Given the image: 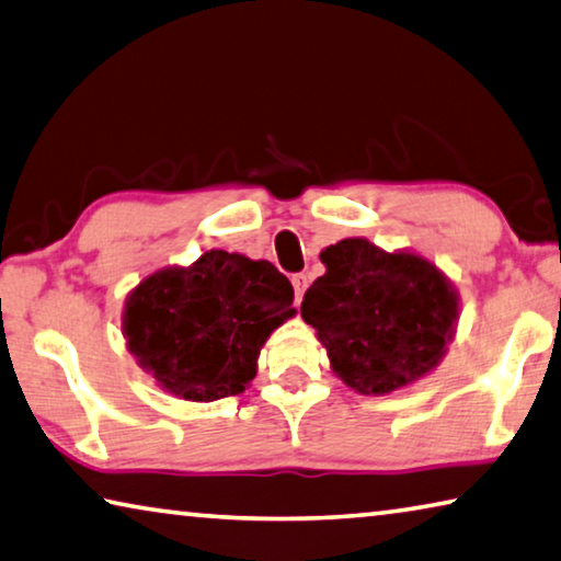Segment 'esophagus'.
Instances as JSON below:
<instances>
[{
	"instance_id": "34e87169",
	"label": "esophagus",
	"mask_w": 561,
	"mask_h": 561,
	"mask_svg": "<svg viewBox=\"0 0 561 561\" xmlns=\"http://www.w3.org/2000/svg\"><path fill=\"white\" fill-rule=\"evenodd\" d=\"M307 284H309V277L305 272H299V274H291V287H295V299H297V305L301 301V297H305V291H307Z\"/></svg>"
}]
</instances>
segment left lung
Listing matches in <instances>:
<instances>
[{"instance_id": "obj_1", "label": "left lung", "mask_w": 561, "mask_h": 561, "mask_svg": "<svg viewBox=\"0 0 561 561\" xmlns=\"http://www.w3.org/2000/svg\"><path fill=\"white\" fill-rule=\"evenodd\" d=\"M327 272L301 319L317 329L334 375L359 394H392L437 367L455 340L459 295L437 264L385 252L364 237L327 247Z\"/></svg>"}]
</instances>
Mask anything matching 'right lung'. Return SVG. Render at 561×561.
<instances>
[{
  "label": "right lung",
  "instance_id": "obj_1",
  "mask_svg": "<svg viewBox=\"0 0 561 561\" xmlns=\"http://www.w3.org/2000/svg\"><path fill=\"white\" fill-rule=\"evenodd\" d=\"M295 289L270 262L209 249L164 266L124 301L122 334L137 364L186 402L242 394L264 342L297 314Z\"/></svg>",
  "mask_w": 561,
  "mask_h": 561
}]
</instances>
